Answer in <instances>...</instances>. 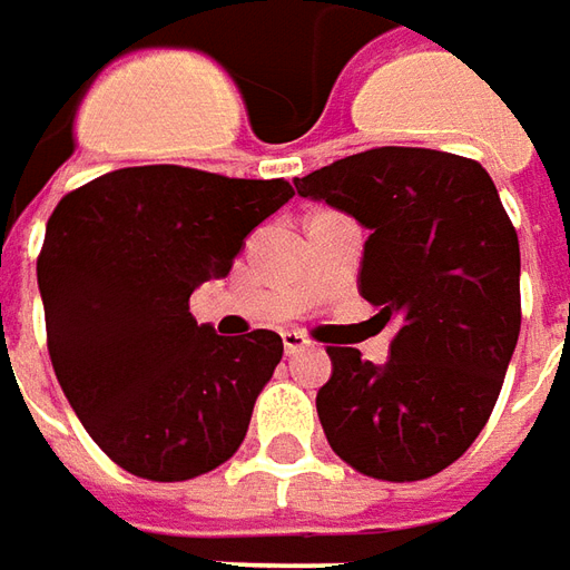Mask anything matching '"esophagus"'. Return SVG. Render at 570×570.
I'll return each mask as SVG.
<instances>
[{
    "label": "esophagus",
    "instance_id": "1",
    "mask_svg": "<svg viewBox=\"0 0 570 570\" xmlns=\"http://www.w3.org/2000/svg\"><path fill=\"white\" fill-rule=\"evenodd\" d=\"M282 343H285V353H288V356H294V353H301L304 346H309L304 331H282Z\"/></svg>",
    "mask_w": 570,
    "mask_h": 570
}]
</instances>
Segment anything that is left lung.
Returning <instances> with one entry per match:
<instances>
[{"label": "left lung", "instance_id": "8db88e82", "mask_svg": "<svg viewBox=\"0 0 570 570\" xmlns=\"http://www.w3.org/2000/svg\"><path fill=\"white\" fill-rule=\"evenodd\" d=\"M294 187L368 229L358 294L399 325L383 365L328 346V445L383 482L430 479L482 433L519 341V236L498 187L479 163L421 147L365 149Z\"/></svg>", "mask_w": 570, "mask_h": 570}]
</instances>
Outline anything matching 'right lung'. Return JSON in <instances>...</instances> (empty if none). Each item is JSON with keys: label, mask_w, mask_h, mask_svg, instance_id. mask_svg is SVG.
<instances>
[{"label": "right lung", "mask_w": 570, "mask_h": 570, "mask_svg": "<svg viewBox=\"0 0 570 570\" xmlns=\"http://www.w3.org/2000/svg\"><path fill=\"white\" fill-rule=\"evenodd\" d=\"M288 180L180 165L119 168L48 217L36 264L51 365L88 435L122 470L184 482L239 451L282 358L276 331L220 337L189 313L227 276Z\"/></svg>", "instance_id": "right-lung-1"}]
</instances>
